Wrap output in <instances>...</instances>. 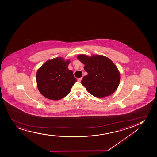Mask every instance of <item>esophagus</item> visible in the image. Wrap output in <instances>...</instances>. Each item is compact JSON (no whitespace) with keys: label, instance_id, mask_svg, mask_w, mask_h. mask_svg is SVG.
<instances>
[{"label":"esophagus","instance_id":"obj_1","mask_svg":"<svg viewBox=\"0 0 157 157\" xmlns=\"http://www.w3.org/2000/svg\"><path fill=\"white\" fill-rule=\"evenodd\" d=\"M82 79V77L79 78H78V82H81V80Z\"/></svg>","mask_w":157,"mask_h":157}]
</instances>
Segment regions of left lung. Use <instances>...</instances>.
<instances>
[{
	"label": "left lung",
	"mask_w": 157,
	"mask_h": 157,
	"mask_svg": "<svg viewBox=\"0 0 157 157\" xmlns=\"http://www.w3.org/2000/svg\"><path fill=\"white\" fill-rule=\"evenodd\" d=\"M77 58L85 65L84 69L88 72L81 83L91 94L104 98L116 91L120 83V72L109 58L100 55L89 57L84 54L78 55Z\"/></svg>",
	"instance_id": "1"
}]
</instances>
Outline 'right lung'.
I'll return each instance as SVG.
<instances>
[{"instance_id": "right-lung-1", "label": "right lung", "mask_w": 157, "mask_h": 157, "mask_svg": "<svg viewBox=\"0 0 157 157\" xmlns=\"http://www.w3.org/2000/svg\"><path fill=\"white\" fill-rule=\"evenodd\" d=\"M70 60L62 57L48 60L38 69L36 82L39 91L44 97L58 100L66 97L77 81L72 71L69 70Z\"/></svg>"}]
</instances>
